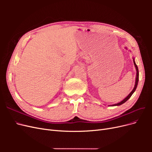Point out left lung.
<instances>
[{"instance_id": "1", "label": "left lung", "mask_w": 152, "mask_h": 152, "mask_svg": "<svg viewBox=\"0 0 152 152\" xmlns=\"http://www.w3.org/2000/svg\"><path fill=\"white\" fill-rule=\"evenodd\" d=\"M133 62H134V66H135L136 69V82H135V86H134V89H132V91L131 92L130 94H129L126 98H124V99L122 101V102H121L120 103H117V104H112V106H119V105H121V104H122L124 103L125 102H126L127 101L131 98V96L132 95V94L134 93V91H136V87H137V84H138V80H139V71H138V68H137V65H136V63H135L134 58H133Z\"/></svg>"}]
</instances>
